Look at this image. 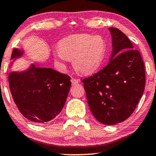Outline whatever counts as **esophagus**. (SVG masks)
<instances>
[{
  "label": "esophagus",
  "mask_w": 156,
  "mask_h": 156,
  "mask_svg": "<svg viewBox=\"0 0 156 156\" xmlns=\"http://www.w3.org/2000/svg\"><path fill=\"white\" fill-rule=\"evenodd\" d=\"M72 84L73 85H75V84H77L79 82H80V81H79L78 80H76V79H73L72 78Z\"/></svg>",
  "instance_id": "1"
}]
</instances>
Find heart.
I'll list each match as a JSON object with an SVG mask.
<instances>
[{"instance_id": "1", "label": "heart", "mask_w": 156, "mask_h": 156, "mask_svg": "<svg viewBox=\"0 0 156 156\" xmlns=\"http://www.w3.org/2000/svg\"><path fill=\"white\" fill-rule=\"evenodd\" d=\"M55 61L62 67L72 60L74 70L81 75H91L97 71L107 54V43L101 35L80 34L62 40L58 44Z\"/></svg>"}]
</instances>
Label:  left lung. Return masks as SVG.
<instances>
[{
    "label": "left lung",
    "mask_w": 156,
    "mask_h": 156,
    "mask_svg": "<svg viewBox=\"0 0 156 156\" xmlns=\"http://www.w3.org/2000/svg\"><path fill=\"white\" fill-rule=\"evenodd\" d=\"M113 50L109 63L82 80L88 104L100 123L114 125L127 119L142 97L146 84L141 55L120 30L109 27Z\"/></svg>",
    "instance_id": "8db88e82"
}]
</instances>
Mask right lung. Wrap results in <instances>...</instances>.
I'll use <instances>...</instances> for the list:
<instances>
[{"mask_svg": "<svg viewBox=\"0 0 156 156\" xmlns=\"http://www.w3.org/2000/svg\"><path fill=\"white\" fill-rule=\"evenodd\" d=\"M23 54L24 50L19 48L12 50L10 68ZM8 80L18 110L37 124L52 120L61 112L71 87L67 74L52 68L37 67L34 64L25 69L10 72Z\"/></svg>", "mask_w": 156, "mask_h": 156, "instance_id": "add662e5", "label": "right lung"}]
</instances>
